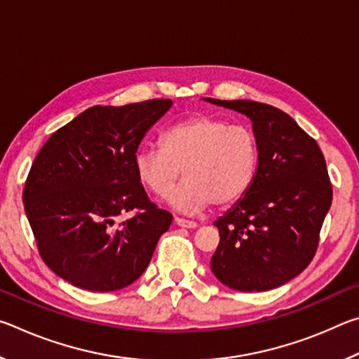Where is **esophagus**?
<instances>
[{
	"instance_id": "esophagus-1",
	"label": "esophagus",
	"mask_w": 359,
	"mask_h": 359,
	"mask_svg": "<svg viewBox=\"0 0 359 359\" xmlns=\"http://www.w3.org/2000/svg\"><path fill=\"white\" fill-rule=\"evenodd\" d=\"M174 222H175V224H179V226H182V228H198L196 222L185 220V218H180V217H175Z\"/></svg>"
}]
</instances>
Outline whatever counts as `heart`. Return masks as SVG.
<instances>
[{
  "label": "heart",
  "instance_id": "b5f03b06",
  "mask_svg": "<svg viewBox=\"0 0 359 359\" xmlns=\"http://www.w3.org/2000/svg\"><path fill=\"white\" fill-rule=\"evenodd\" d=\"M258 163L259 142L250 126L214 115L177 121L163 133V145H144L135 156L139 179L158 196L169 193L184 172L185 180L169 196L184 212L239 201L250 190Z\"/></svg>",
  "mask_w": 359,
  "mask_h": 359
}]
</instances>
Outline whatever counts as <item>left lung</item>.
<instances>
[{"instance_id": "1", "label": "left lung", "mask_w": 359, "mask_h": 359, "mask_svg": "<svg viewBox=\"0 0 359 359\" xmlns=\"http://www.w3.org/2000/svg\"><path fill=\"white\" fill-rule=\"evenodd\" d=\"M204 100L247 115L259 142L250 190L214 223L220 244L210 269L233 290L277 288L299 276L318 248L332 201L325 156L280 109L250 100Z\"/></svg>"}]
</instances>
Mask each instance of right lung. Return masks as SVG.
Segmentation results:
<instances>
[{
  "label": "right lung",
  "mask_w": 359,
  "mask_h": 359,
  "mask_svg": "<svg viewBox=\"0 0 359 359\" xmlns=\"http://www.w3.org/2000/svg\"><path fill=\"white\" fill-rule=\"evenodd\" d=\"M171 100L93 106L36 155L23 204L44 263L88 291L128 287L147 269L172 215L149 199L136 172L139 144ZM135 214L123 222L126 212Z\"/></svg>",
  "instance_id": "add662e5"
}]
</instances>
